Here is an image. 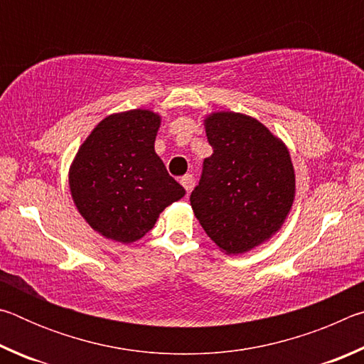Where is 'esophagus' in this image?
<instances>
[{
  "instance_id": "esophagus-1",
  "label": "esophagus",
  "mask_w": 364,
  "mask_h": 364,
  "mask_svg": "<svg viewBox=\"0 0 364 364\" xmlns=\"http://www.w3.org/2000/svg\"><path fill=\"white\" fill-rule=\"evenodd\" d=\"M180 183L183 184V188L186 189V193L189 194L191 193V189H193V184H194V178H193V175H184L181 180H180Z\"/></svg>"
}]
</instances>
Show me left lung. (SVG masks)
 I'll list each match as a JSON object with an SVG mask.
<instances>
[{"mask_svg":"<svg viewBox=\"0 0 364 364\" xmlns=\"http://www.w3.org/2000/svg\"><path fill=\"white\" fill-rule=\"evenodd\" d=\"M205 133L213 154L204 160L191 207L221 250L244 254L268 241L291 212V156L263 123L244 114L208 115Z\"/></svg>","mask_w":364,"mask_h":364,"instance_id":"obj_1","label":"left lung"}]
</instances>
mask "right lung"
<instances>
[{
	"instance_id": "1",
	"label": "right lung",
	"mask_w": 364,
	"mask_h": 364,
	"mask_svg": "<svg viewBox=\"0 0 364 364\" xmlns=\"http://www.w3.org/2000/svg\"><path fill=\"white\" fill-rule=\"evenodd\" d=\"M160 117L146 109L109 115L80 146L69 173L72 199L95 231L130 244L184 196L154 151Z\"/></svg>"
}]
</instances>
